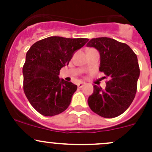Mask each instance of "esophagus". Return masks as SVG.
Instances as JSON below:
<instances>
[{"label": "esophagus", "instance_id": "34e87169", "mask_svg": "<svg viewBox=\"0 0 152 152\" xmlns=\"http://www.w3.org/2000/svg\"><path fill=\"white\" fill-rule=\"evenodd\" d=\"M85 85V84L83 83V82H80V83H79L77 85V86H78V87H79V88H82V87H83V86Z\"/></svg>", "mask_w": 152, "mask_h": 152}]
</instances>
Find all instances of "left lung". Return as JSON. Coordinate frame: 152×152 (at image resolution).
<instances>
[{"instance_id": "left-lung-1", "label": "left lung", "mask_w": 152, "mask_h": 152, "mask_svg": "<svg viewBox=\"0 0 152 152\" xmlns=\"http://www.w3.org/2000/svg\"><path fill=\"white\" fill-rule=\"evenodd\" d=\"M87 46L99 51V70L107 79L104 89L93 86V93L87 100L89 107L103 118L117 117L129 108L137 92L140 76L137 55L128 45L109 37L93 38Z\"/></svg>"}]
</instances>
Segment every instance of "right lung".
I'll use <instances>...</instances> for the list:
<instances>
[{
	"mask_svg": "<svg viewBox=\"0 0 152 152\" xmlns=\"http://www.w3.org/2000/svg\"><path fill=\"white\" fill-rule=\"evenodd\" d=\"M86 38L49 37L37 41L27 51L23 67V90L32 107L44 116L60 114L70 105L77 86L58 76Z\"/></svg>",
	"mask_w": 152,
	"mask_h": 152,
	"instance_id": "obj_1",
	"label": "right lung"
}]
</instances>
